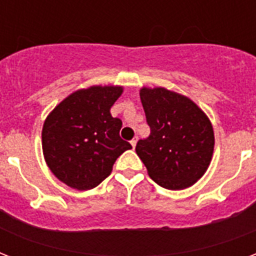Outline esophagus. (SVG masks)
I'll return each instance as SVG.
<instances>
[{
  "instance_id": "esophagus-1",
  "label": "esophagus",
  "mask_w": 256,
  "mask_h": 256,
  "mask_svg": "<svg viewBox=\"0 0 256 256\" xmlns=\"http://www.w3.org/2000/svg\"><path fill=\"white\" fill-rule=\"evenodd\" d=\"M136 140H136V138H134V140H130V144H132V148H136Z\"/></svg>"
}]
</instances>
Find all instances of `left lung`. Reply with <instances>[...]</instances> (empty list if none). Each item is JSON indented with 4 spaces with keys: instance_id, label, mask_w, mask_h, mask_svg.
<instances>
[{
    "instance_id": "8db88e82",
    "label": "left lung",
    "mask_w": 256,
    "mask_h": 256,
    "mask_svg": "<svg viewBox=\"0 0 256 256\" xmlns=\"http://www.w3.org/2000/svg\"><path fill=\"white\" fill-rule=\"evenodd\" d=\"M150 136L136 152L150 178L168 190L192 186L210 164L214 132L206 114L187 96L164 88L140 90Z\"/></svg>"
}]
</instances>
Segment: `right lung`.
Masks as SVG:
<instances>
[{"instance_id":"right-lung-1","label":"right lung","mask_w":256,"mask_h":256,"mask_svg":"<svg viewBox=\"0 0 256 256\" xmlns=\"http://www.w3.org/2000/svg\"><path fill=\"white\" fill-rule=\"evenodd\" d=\"M120 86H92L70 94L46 118L42 150L49 168L68 186L88 190L112 172L132 144L120 136L122 120L110 108Z\"/></svg>"}]
</instances>
